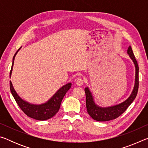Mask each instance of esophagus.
<instances>
[{
  "label": "esophagus",
  "mask_w": 148,
  "mask_h": 148,
  "mask_svg": "<svg viewBox=\"0 0 148 148\" xmlns=\"http://www.w3.org/2000/svg\"><path fill=\"white\" fill-rule=\"evenodd\" d=\"M76 84H77V86H82L84 84V79L82 77H78L76 79Z\"/></svg>",
  "instance_id": "esophagus-1"
}]
</instances>
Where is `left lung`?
<instances>
[{"instance_id":"1","label":"left lung","mask_w":148,"mask_h":148,"mask_svg":"<svg viewBox=\"0 0 148 148\" xmlns=\"http://www.w3.org/2000/svg\"><path fill=\"white\" fill-rule=\"evenodd\" d=\"M127 53L129 55V57L132 60L135 65L136 69V74H135V83L134 89L130 97L126 101L121 102V104L116 105V106H110L106 108L100 107L95 103L93 97L89 91L88 87L85 88V92L86 97V108L87 113L92 119L98 121H106L116 119L117 117L121 116L123 112L127 109L134 99L136 98L138 90L139 79H138V72L139 67L138 62L135 59L134 55L132 51V47L130 46L127 49Z\"/></svg>"}]
</instances>
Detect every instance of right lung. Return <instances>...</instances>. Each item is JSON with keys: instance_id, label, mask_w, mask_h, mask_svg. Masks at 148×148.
<instances>
[{"instance_id": "1", "label": "right lung", "mask_w": 148, "mask_h": 148, "mask_svg": "<svg viewBox=\"0 0 148 148\" xmlns=\"http://www.w3.org/2000/svg\"><path fill=\"white\" fill-rule=\"evenodd\" d=\"M19 49L15 53L13 57V62H12V65L10 72V76H11L12 67L14 65V61L15 59V56L18 52ZM72 86L71 83H69L64 86L61 87L57 92L55 94L53 97L50 99L46 103L36 105V104H32L29 102L23 101L20 97L17 94L16 91H15L11 81L10 82V89L13 95L15 101L18 104L20 108L21 109L25 114L27 116H29L31 118H33L36 120H40V121H44V120H47L52 117H53L59 110L60 106H61V103L62 99L64 97L65 94L66 92L71 89Z\"/></svg>"}]
</instances>
